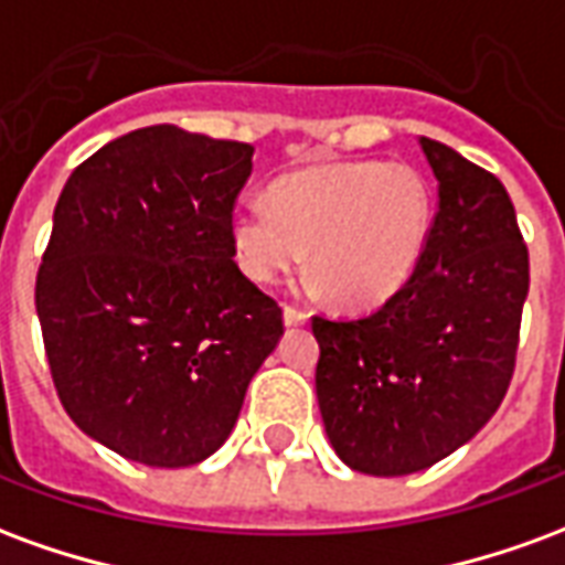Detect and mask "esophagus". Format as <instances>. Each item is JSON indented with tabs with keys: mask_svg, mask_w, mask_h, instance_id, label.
I'll list each match as a JSON object with an SVG mask.
<instances>
[{
	"mask_svg": "<svg viewBox=\"0 0 565 565\" xmlns=\"http://www.w3.org/2000/svg\"><path fill=\"white\" fill-rule=\"evenodd\" d=\"M308 320V315L302 308L296 306H284V327H302Z\"/></svg>",
	"mask_w": 565,
	"mask_h": 565,
	"instance_id": "1",
	"label": "esophagus"
}]
</instances>
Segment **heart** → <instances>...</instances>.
I'll return each mask as SVG.
<instances>
[{
  "label": "heart",
  "instance_id": "obj_1",
  "mask_svg": "<svg viewBox=\"0 0 565 565\" xmlns=\"http://www.w3.org/2000/svg\"><path fill=\"white\" fill-rule=\"evenodd\" d=\"M433 221L429 186L399 162H318L278 178L266 205L230 217L235 263L275 284L302 259L351 308L387 302L415 275Z\"/></svg>",
  "mask_w": 565,
  "mask_h": 565
}]
</instances>
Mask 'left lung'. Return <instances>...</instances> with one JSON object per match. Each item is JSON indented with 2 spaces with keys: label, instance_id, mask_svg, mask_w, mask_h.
I'll return each mask as SVG.
<instances>
[{
  "label": "left lung",
  "instance_id": "obj_1",
  "mask_svg": "<svg viewBox=\"0 0 565 565\" xmlns=\"http://www.w3.org/2000/svg\"><path fill=\"white\" fill-rule=\"evenodd\" d=\"M438 211L415 275L379 311L315 318L318 405L354 472L429 469L497 415L509 391L530 254L497 174L420 136Z\"/></svg>",
  "mask_w": 565,
  "mask_h": 565
}]
</instances>
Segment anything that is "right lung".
Returning a JSON list of instances; mask_svg holds the SVG:
<instances>
[{"label": "right lung", "mask_w": 565, "mask_h": 565, "mask_svg": "<svg viewBox=\"0 0 565 565\" xmlns=\"http://www.w3.org/2000/svg\"><path fill=\"white\" fill-rule=\"evenodd\" d=\"M254 148L172 124L68 174L35 311L68 417L127 460L196 466L233 433L281 342L278 302L235 266L230 217Z\"/></svg>", "instance_id": "1"}]
</instances>
